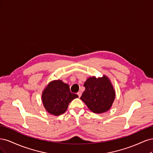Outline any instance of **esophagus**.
I'll use <instances>...</instances> for the list:
<instances>
[{
  "mask_svg": "<svg viewBox=\"0 0 153 153\" xmlns=\"http://www.w3.org/2000/svg\"><path fill=\"white\" fill-rule=\"evenodd\" d=\"M77 94H78V97H79V98H80V96H81V95H82V92H81L80 91H79V92H78V93H77Z\"/></svg>",
  "mask_w": 153,
  "mask_h": 153,
  "instance_id": "esophagus-1",
  "label": "esophagus"
}]
</instances>
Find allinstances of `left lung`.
Instances as JSON below:
<instances>
[{
	"mask_svg": "<svg viewBox=\"0 0 153 153\" xmlns=\"http://www.w3.org/2000/svg\"><path fill=\"white\" fill-rule=\"evenodd\" d=\"M84 85L85 90L80 99L92 112L102 114L112 107L115 98V91L107 76L89 77Z\"/></svg>",
	"mask_w": 153,
	"mask_h": 153,
	"instance_id": "obj_1",
	"label": "left lung"
}]
</instances>
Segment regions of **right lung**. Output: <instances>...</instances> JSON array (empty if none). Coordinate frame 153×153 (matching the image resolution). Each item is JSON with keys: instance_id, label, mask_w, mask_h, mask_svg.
<instances>
[{"instance_id": "add662e5", "label": "right lung", "mask_w": 153, "mask_h": 153, "mask_svg": "<svg viewBox=\"0 0 153 153\" xmlns=\"http://www.w3.org/2000/svg\"><path fill=\"white\" fill-rule=\"evenodd\" d=\"M78 98L71 93L69 86L61 80L49 82L41 95V100L45 110L53 115H60L66 112L71 101Z\"/></svg>"}]
</instances>
